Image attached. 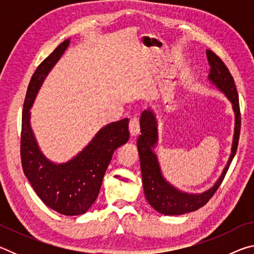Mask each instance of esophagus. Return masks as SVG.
Returning a JSON list of instances; mask_svg holds the SVG:
<instances>
[{"mask_svg": "<svg viewBox=\"0 0 254 254\" xmlns=\"http://www.w3.org/2000/svg\"><path fill=\"white\" fill-rule=\"evenodd\" d=\"M128 128H130L131 136H136L140 133V120L137 117H133L130 120V124H128Z\"/></svg>", "mask_w": 254, "mask_h": 254, "instance_id": "obj_1", "label": "esophagus"}]
</instances>
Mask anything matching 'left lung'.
Wrapping results in <instances>:
<instances>
[{"label": "left lung", "instance_id": "left-lung-1", "mask_svg": "<svg viewBox=\"0 0 254 254\" xmlns=\"http://www.w3.org/2000/svg\"><path fill=\"white\" fill-rule=\"evenodd\" d=\"M206 55H207V60L210 66L208 79L221 92L225 94V96L232 103L235 113V127L231 156L225 168L223 169L221 177L208 190L200 194H189V192L179 190L178 188L167 182L162 176L158 158L153 151L158 143L157 119L151 109L144 110L140 118L141 135L136 143L140 156L143 190L148 203L157 212L165 215H183L189 212H195L203 207L220 187L238 149L241 130V113L239 95L236 92L234 79L225 64L218 56L210 50H206Z\"/></svg>", "mask_w": 254, "mask_h": 254}]
</instances>
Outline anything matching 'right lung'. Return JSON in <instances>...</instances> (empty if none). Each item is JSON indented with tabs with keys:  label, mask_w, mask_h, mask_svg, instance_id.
Segmentation results:
<instances>
[{
	"label": "right lung",
	"mask_w": 254,
	"mask_h": 254,
	"mask_svg": "<svg viewBox=\"0 0 254 254\" xmlns=\"http://www.w3.org/2000/svg\"><path fill=\"white\" fill-rule=\"evenodd\" d=\"M62 42L34 71L25 95L21 132V162L25 177L40 199L63 215L75 216L87 212L96 200L103 177L115 150L130 136L128 119L102 127L76 157L65 163H55L40 151L30 126V109L38 92L56 63L69 46Z\"/></svg>",
	"instance_id": "add662e5"
}]
</instances>
